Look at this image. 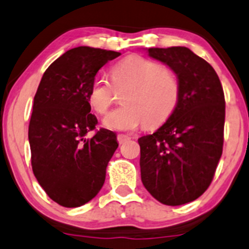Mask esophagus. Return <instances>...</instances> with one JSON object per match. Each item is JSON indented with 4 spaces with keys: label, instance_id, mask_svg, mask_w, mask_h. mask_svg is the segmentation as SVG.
Listing matches in <instances>:
<instances>
[{
    "label": "esophagus",
    "instance_id": "obj_1",
    "mask_svg": "<svg viewBox=\"0 0 249 249\" xmlns=\"http://www.w3.org/2000/svg\"><path fill=\"white\" fill-rule=\"evenodd\" d=\"M130 140V136L129 135H125V134H119L117 135V141H119L120 145H122V143H124L125 141Z\"/></svg>",
    "mask_w": 249,
    "mask_h": 249
}]
</instances>
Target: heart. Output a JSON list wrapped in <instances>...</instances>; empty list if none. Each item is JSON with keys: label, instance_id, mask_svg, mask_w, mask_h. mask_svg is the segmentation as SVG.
I'll return each mask as SVG.
<instances>
[{"label": "heart", "instance_id": "1", "mask_svg": "<svg viewBox=\"0 0 249 249\" xmlns=\"http://www.w3.org/2000/svg\"><path fill=\"white\" fill-rule=\"evenodd\" d=\"M111 85L96 77L88 91V102L95 113H107L115 92H124L120 102L103 120L104 127L113 130H133L145 124L157 127L175 113L180 100V84L172 71L161 64L141 55H129L110 71Z\"/></svg>", "mask_w": 249, "mask_h": 249}]
</instances>
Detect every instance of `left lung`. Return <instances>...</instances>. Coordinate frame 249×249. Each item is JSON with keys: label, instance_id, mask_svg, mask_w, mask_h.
<instances>
[{"label": "left lung", "instance_id": "obj_1", "mask_svg": "<svg viewBox=\"0 0 249 249\" xmlns=\"http://www.w3.org/2000/svg\"><path fill=\"white\" fill-rule=\"evenodd\" d=\"M180 84V100L153 134L141 136V180L166 205L192 202L209 188L223 148L226 102L217 73L188 47L148 49Z\"/></svg>", "mask_w": 249, "mask_h": 249}]
</instances>
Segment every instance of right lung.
I'll use <instances>...</instances> for the list:
<instances>
[{
    "instance_id": "add662e5",
    "label": "right lung",
    "mask_w": 249,
    "mask_h": 249,
    "mask_svg": "<svg viewBox=\"0 0 249 249\" xmlns=\"http://www.w3.org/2000/svg\"><path fill=\"white\" fill-rule=\"evenodd\" d=\"M121 53L79 46L45 71L28 127L33 173L47 196L65 208L91 200L102 189L109 160L119 147L114 132L90 114L88 91L98 70Z\"/></svg>"
}]
</instances>
